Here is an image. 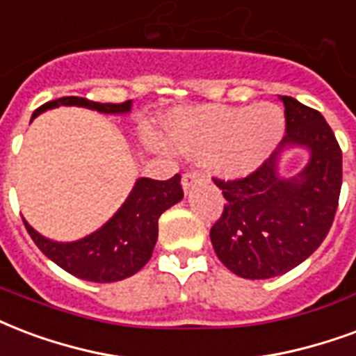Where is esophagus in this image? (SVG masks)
<instances>
[{"label": "esophagus", "mask_w": 356, "mask_h": 356, "mask_svg": "<svg viewBox=\"0 0 356 356\" xmlns=\"http://www.w3.org/2000/svg\"><path fill=\"white\" fill-rule=\"evenodd\" d=\"M198 179H200L198 171H186V173H183V177H181V185H183V188L188 192L191 191V186L194 185Z\"/></svg>", "instance_id": "1"}]
</instances>
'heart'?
Masks as SVG:
<instances>
[{
  "label": "heart",
  "mask_w": 356,
  "mask_h": 356,
  "mask_svg": "<svg viewBox=\"0 0 356 356\" xmlns=\"http://www.w3.org/2000/svg\"><path fill=\"white\" fill-rule=\"evenodd\" d=\"M285 113L273 104L183 109L168 120L165 141L147 136L160 151L204 158L222 177H245L264 164L285 134Z\"/></svg>",
  "instance_id": "1"
}]
</instances>
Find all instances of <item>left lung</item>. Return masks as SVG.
Segmentation results:
<instances>
[{"label": "left lung", "instance_id": "obj_1", "mask_svg": "<svg viewBox=\"0 0 356 356\" xmlns=\"http://www.w3.org/2000/svg\"><path fill=\"white\" fill-rule=\"evenodd\" d=\"M286 134L277 151L236 181L213 179L225 194V211L213 225L218 260L239 277L270 279L291 272L317 251L334 222L341 191V149L323 115L291 96ZM286 146H305L310 162L294 178L278 175Z\"/></svg>", "mask_w": 356, "mask_h": 356}]
</instances>
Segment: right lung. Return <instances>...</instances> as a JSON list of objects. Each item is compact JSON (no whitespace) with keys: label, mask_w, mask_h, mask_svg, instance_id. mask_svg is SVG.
Listing matches in <instances>:
<instances>
[{"label":"right lung","mask_w":356,"mask_h":356,"mask_svg":"<svg viewBox=\"0 0 356 356\" xmlns=\"http://www.w3.org/2000/svg\"><path fill=\"white\" fill-rule=\"evenodd\" d=\"M60 105H77L105 115H126L131 109V102L97 104L86 97L65 96L41 105L31 115V120ZM181 200L183 188L179 173L168 181L141 177L136 181L120 209L86 238L60 243L38 234L26 220L24 225L44 257L62 270L84 281L113 283L138 273L149 262L158 239V218Z\"/></svg>","instance_id":"right-lung-1"}]
</instances>
